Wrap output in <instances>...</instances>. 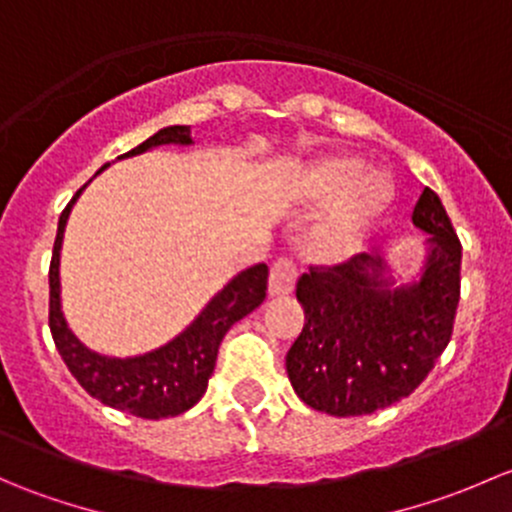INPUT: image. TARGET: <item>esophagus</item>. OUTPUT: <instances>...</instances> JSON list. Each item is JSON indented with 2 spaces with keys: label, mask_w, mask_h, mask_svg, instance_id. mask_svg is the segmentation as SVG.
I'll list each match as a JSON object with an SVG mask.
<instances>
[{
  "label": "esophagus",
  "mask_w": 512,
  "mask_h": 512,
  "mask_svg": "<svg viewBox=\"0 0 512 512\" xmlns=\"http://www.w3.org/2000/svg\"><path fill=\"white\" fill-rule=\"evenodd\" d=\"M297 275L299 272L292 257H277L270 267V294L282 297V294L292 292L294 282H297Z\"/></svg>",
  "instance_id": "1"
}]
</instances>
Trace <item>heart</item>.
Masks as SVG:
<instances>
[{"instance_id":"heart-1","label":"heart","mask_w":512,"mask_h":512,"mask_svg":"<svg viewBox=\"0 0 512 512\" xmlns=\"http://www.w3.org/2000/svg\"><path fill=\"white\" fill-rule=\"evenodd\" d=\"M364 163L352 156L327 158L309 173V190L317 200H334L322 227V240L339 245L366 227L389 203V188L379 175H361Z\"/></svg>"}]
</instances>
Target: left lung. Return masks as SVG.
<instances>
[{
	"label": "left lung",
	"mask_w": 512,
	"mask_h": 512,
	"mask_svg": "<svg viewBox=\"0 0 512 512\" xmlns=\"http://www.w3.org/2000/svg\"><path fill=\"white\" fill-rule=\"evenodd\" d=\"M431 232L416 285L389 289L374 255L309 265L297 280L304 327L287 352L299 399L332 416H364L421 384L448 347L461 299L463 247L441 198L423 188L411 215Z\"/></svg>",
	"instance_id": "left-lung-1"
}]
</instances>
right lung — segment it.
I'll return each mask as SVG.
<instances>
[{"mask_svg": "<svg viewBox=\"0 0 512 512\" xmlns=\"http://www.w3.org/2000/svg\"><path fill=\"white\" fill-rule=\"evenodd\" d=\"M163 143L188 146V143H193L190 141V128H163L156 136H151L133 151L123 153V156H136V153L148 151L153 146H163ZM84 188L76 190L71 203L61 213L54 252H51L49 329L56 349H59L61 359L69 366L74 379L101 404L118 411H128V414L138 418H170L183 414V411L193 409L203 399L205 389H208V379L215 369V359H218L220 342H223L227 329L237 319L260 307L262 299H265L267 265H255L250 270L240 272L223 292L210 299L208 307L200 312V317L180 337H175L173 342L156 349V352L133 356V359H111V356L91 352L66 327L59 299L61 240H64V227L66 220H69L71 205L76 203Z\"/></svg>", "mask_w": 512, "mask_h": 512, "instance_id": "right-lung-1", "label": "right lung"}]
</instances>
